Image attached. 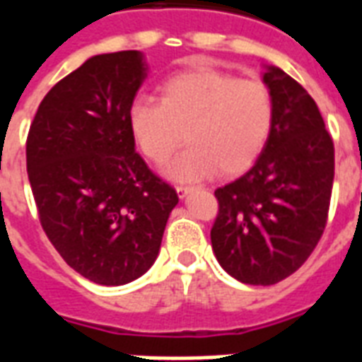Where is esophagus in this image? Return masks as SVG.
Segmentation results:
<instances>
[{"mask_svg": "<svg viewBox=\"0 0 362 362\" xmlns=\"http://www.w3.org/2000/svg\"><path fill=\"white\" fill-rule=\"evenodd\" d=\"M193 187H189V186H176V193H178V197L180 199H184L187 195V193L192 192Z\"/></svg>", "mask_w": 362, "mask_h": 362, "instance_id": "1", "label": "esophagus"}]
</instances>
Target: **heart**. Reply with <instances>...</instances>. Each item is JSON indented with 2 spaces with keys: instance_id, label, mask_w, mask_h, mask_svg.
<instances>
[{
  "instance_id": "1",
  "label": "heart",
  "mask_w": 362,
  "mask_h": 362,
  "mask_svg": "<svg viewBox=\"0 0 362 362\" xmlns=\"http://www.w3.org/2000/svg\"><path fill=\"white\" fill-rule=\"evenodd\" d=\"M129 129L136 146L153 163H165L173 180L193 182L250 169L267 146L274 125V98L257 78H238L218 69H193L170 76L159 101L136 99L129 107Z\"/></svg>"
}]
</instances>
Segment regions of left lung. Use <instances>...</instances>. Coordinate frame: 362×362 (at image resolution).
<instances>
[{
  "label": "left lung",
  "mask_w": 362,
  "mask_h": 362,
  "mask_svg": "<svg viewBox=\"0 0 362 362\" xmlns=\"http://www.w3.org/2000/svg\"><path fill=\"white\" fill-rule=\"evenodd\" d=\"M274 125L253 167L218 187L212 250L227 274L272 286L304 264L325 231L334 144L317 105L295 78L269 67Z\"/></svg>",
  "instance_id": "left-lung-1"
}]
</instances>
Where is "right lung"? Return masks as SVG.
<instances>
[{
  "label": "right lung",
  "instance_id": "add662e5",
  "mask_svg": "<svg viewBox=\"0 0 362 362\" xmlns=\"http://www.w3.org/2000/svg\"><path fill=\"white\" fill-rule=\"evenodd\" d=\"M144 76L139 50L86 59L45 95L25 141L42 231L71 269L101 286L152 267L178 204L135 152L127 115Z\"/></svg>",
  "mask_w": 362,
  "mask_h": 362
}]
</instances>
